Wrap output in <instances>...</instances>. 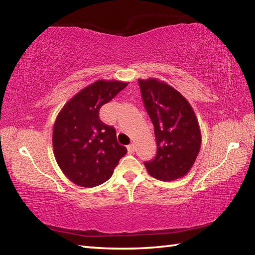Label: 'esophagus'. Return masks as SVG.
Segmentation results:
<instances>
[{"label":"esophagus","mask_w":255,"mask_h":255,"mask_svg":"<svg viewBox=\"0 0 255 255\" xmlns=\"http://www.w3.org/2000/svg\"><path fill=\"white\" fill-rule=\"evenodd\" d=\"M127 149H128V153H133V152H135L136 147H135V145H133V144H130L129 146H127Z\"/></svg>","instance_id":"1"}]
</instances>
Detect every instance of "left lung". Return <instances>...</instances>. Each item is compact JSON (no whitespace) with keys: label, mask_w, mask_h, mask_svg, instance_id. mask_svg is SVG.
I'll use <instances>...</instances> for the list:
<instances>
[{"label":"left lung","mask_w":255,"mask_h":255,"mask_svg":"<svg viewBox=\"0 0 255 255\" xmlns=\"http://www.w3.org/2000/svg\"><path fill=\"white\" fill-rule=\"evenodd\" d=\"M146 111L154 126L157 153L145 163L148 174L161 181L183 178L196 162L201 131L195 111L182 94L155 77L138 80Z\"/></svg>","instance_id":"8db88e82"}]
</instances>
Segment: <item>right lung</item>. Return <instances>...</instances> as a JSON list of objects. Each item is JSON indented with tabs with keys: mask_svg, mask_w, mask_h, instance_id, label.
<instances>
[{
	"mask_svg": "<svg viewBox=\"0 0 255 255\" xmlns=\"http://www.w3.org/2000/svg\"><path fill=\"white\" fill-rule=\"evenodd\" d=\"M127 82L99 80L85 86L60 109L53 129L55 159L66 178L84 188L111 178L127 153L119 145L114 127L99 118L100 108L111 101Z\"/></svg>",
	"mask_w": 255,
	"mask_h": 255,
	"instance_id": "1",
	"label": "right lung"
}]
</instances>
